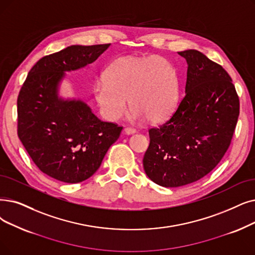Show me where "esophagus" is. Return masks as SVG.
Wrapping results in <instances>:
<instances>
[{
  "mask_svg": "<svg viewBox=\"0 0 255 255\" xmlns=\"http://www.w3.org/2000/svg\"><path fill=\"white\" fill-rule=\"evenodd\" d=\"M124 132L125 133L127 134V135H130V134H133V133H135V129H133V128H130V127H126L125 129H124Z\"/></svg>",
  "mask_w": 255,
  "mask_h": 255,
  "instance_id": "esophagus-1",
  "label": "esophagus"
}]
</instances>
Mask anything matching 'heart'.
Here are the masks:
<instances>
[{
  "instance_id": "obj_1",
  "label": "heart",
  "mask_w": 255,
  "mask_h": 255,
  "mask_svg": "<svg viewBox=\"0 0 255 255\" xmlns=\"http://www.w3.org/2000/svg\"><path fill=\"white\" fill-rule=\"evenodd\" d=\"M93 96L107 121L116 122L123 117L129 100L132 119L158 123L176 106L178 78L174 65L163 57L123 56L110 63L104 78L95 82Z\"/></svg>"
}]
</instances>
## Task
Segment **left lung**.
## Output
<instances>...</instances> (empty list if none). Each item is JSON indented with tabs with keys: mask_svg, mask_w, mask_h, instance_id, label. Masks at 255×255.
I'll use <instances>...</instances> for the list:
<instances>
[{
	"mask_svg": "<svg viewBox=\"0 0 255 255\" xmlns=\"http://www.w3.org/2000/svg\"><path fill=\"white\" fill-rule=\"evenodd\" d=\"M187 63L185 95L170 119L149 130L142 159L149 178L178 187L207 175L227 151L240 115L228 73L197 50L178 52Z\"/></svg>",
	"mask_w": 255,
	"mask_h": 255,
	"instance_id": "8db88e82",
	"label": "left lung"
}]
</instances>
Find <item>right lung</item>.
<instances>
[{"label":"right lung","instance_id":"obj_1","mask_svg":"<svg viewBox=\"0 0 255 255\" xmlns=\"http://www.w3.org/2000/svg\"><path fill=\"white\" fill-rule=\"evenodd\" d=\"M110 46H71L39 59L17 98V134L37 168L78 183L100 168L123 127L99 120L80 99L59 97L66 72L85 68Z\"/></svg>","mask_w":255,"mask_h":255}]
</instances>
